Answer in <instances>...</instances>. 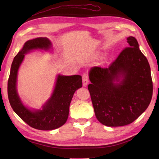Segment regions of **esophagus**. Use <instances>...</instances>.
I'll return each mask as SVG.
<instances>
[{"label":"esophagus","mask_w":159,"mask_h":159,"mask_svg":"<svg viewBox=\"0 0 159 159\" xmlns=\"http://www.w3.org/2000/svg\"><path fill=\"white\" fill-rule=\"evenodd\" d=\"M82 81H83V85L86 86L89 82V77L88 74H84L82 75Z\"/></svg>","instance_id":"esophagus-1"}]
</instances>
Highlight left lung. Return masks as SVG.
<instances>
[{
	"label": "left lung",
	"mask_w": 159,
	"mask_h": 159,
	"mask_svg": "<svg viewBox=\"0 0 159 159\" xmlns=\"http://www.w3.org/2000/svg\"><path fill=\"white\" fill-rule=\"evenodd\" d=\"M120 76L123 80L119 84ZM88 85L96 118L104 125L120 127L133 123L145 111L152 96V81L147 57L134 37L108 68L95 66Z\"/></svg>",
	"instance_id": "obj_1"
}]
</instances>
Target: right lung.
I'll list each match as a JSON object with an SVG mask.
<instances>
[{
	"mask_svg": "<svg viewBox=\"0 0 159 159\" xmlns=\"http://www.w3.org/2000/svg\"><path fill=\"white\" fill-rule=\"evenodd\" d=\"M50 46L51 42L46 38H37L27 41L14 57L8 80V97L14 111L31 127L43 131L57 129L66 122L71 99L75 91L82 86L81 75H59L52 97L43 106L42 110L32 111L24 106L16 91L19 67L28 52L34 49L48 50Z\"/></svg>",
	"mask_w": 159,
	"mask_h": 159,
	"instance_id": "obj_1",
	"label": "right lung"
}]
</instances>
